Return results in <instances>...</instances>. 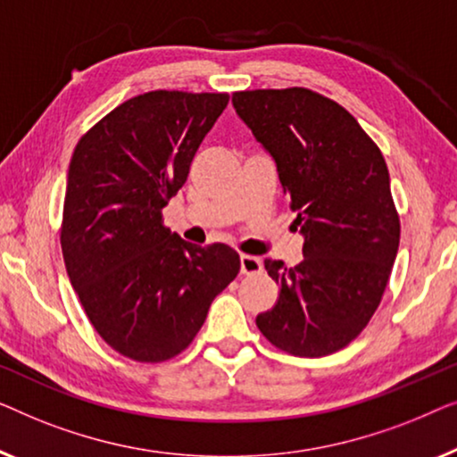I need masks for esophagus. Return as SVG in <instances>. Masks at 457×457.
I'll list each match as a JSON object with an SVG mask.
<instances>
[{
	"instance_id": "obj_1",
	"label": "esophagus",
	"mask_w": 457,
	"mask_h": 457,
	"mask_svg": "<svg viewBox=\"0 0 457 457\" xmlns=\"http://www.w3.org/2000/svg\"><path fill=\"white\" fill-rule=\"evenodd\" d=\"M240 271L244 275L261 273L262 271V261L259 259V256H253V254H240Z\"/></svg>"
}]
</instances>
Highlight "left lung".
<instances>
[{
  "label": "left lung",
  "instance_id": "1",
  "mask_svg": "<svg viewBox=\"0 0 457 457\" xmlns=\"http://www.w3.org/2000/svg\"><path fill=\"white\" fill-rule=\"evenodd\" d=\"M231 103L275 159L304 236L295 267L265 261L279 298L256 327L292 356L333 354L369 325L400 246L387 163L354 115L311 88L237 91Z\"/></svg>",
  "mask_w": 457,
  "mask_h": 457
}]
</instances>
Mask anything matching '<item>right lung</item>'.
Wrapping results in <instances>:
<instances>
[{"instance_id": "obj_1", "label": "right lung", "mask_w": 457, "mask_h": 457, "mask_svg": "<svg viewBox=\"0 0 457 457\" xmlns=\"http://www.w3.org/2000/svg\"><path fill=\"white\" fill-rule=\"evenodd\" d=\"M228 93L151 91L82 134L68 170L62 253L103 342L137 362H165L201 331L240 271L226 244L195 246L163 226Z\"/></svg>"}]
</instances>
